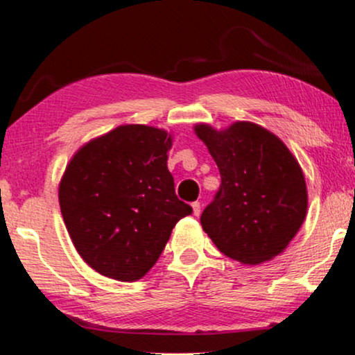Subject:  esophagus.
<instances>
[{"label": "esophagus", "mask_w": 355, "mask_h": 355, "mask_svg": "<svg viewBox=\"0 0 355 355\" xmlns=\"http://www.w3.org/2000/svg\"><path fill=\"white\" fill-rule=\"evenodd\" d=\"M192 214H194L196 217L200 216V202H192Z\"/></svg>", "instance_id": "esophagus-1"}]
</instances>
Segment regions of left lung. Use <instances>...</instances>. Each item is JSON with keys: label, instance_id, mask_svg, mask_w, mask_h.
I'll return each instance as SVG.
<instances>
[{"label": "left lung", "instance_id": "obj_1", "mask_svg": "<svg viewBox=\"0 0 355 355\" xmlns=\"http://www.w3.org/2000/svg\"><path fill=\"white\" fill-rule=\"evenodd\" d=\"M194 133L220 171L222 184L200 216L224 255L258 265L279 255L308 212L303 169L277 135L252 121L224 130L198 123Z\"/></svg>", "mask_w": 355, "mask_h": 355}]
</instances>
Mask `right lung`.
Segmentation results:
<instances>
[{
    "label": "right lung",
    "mask_w": 355,
    "mask_h": 355,
    "mask_svg": "<svg viewBox=\"0 0 355 355\" xmlns=\"http://www.w3.org/2000/svg\"><path fill=\"white\" fill-rule=\"evenodd\" d=\"M173 135L120 125L90 139L69 161L59 204L82 260L103 277L137 282L153 268L174 225L192 212L168 169Z\"/></svg>",
    "instance_id": "1"
}]
</instances>
